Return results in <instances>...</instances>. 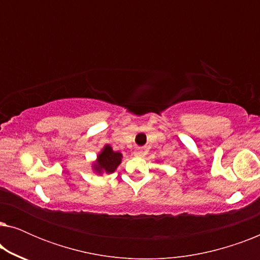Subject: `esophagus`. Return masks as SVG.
<instances>
[{
    "instance_id": "1",
    "label": "esophagus",
    "mask_w": 260,
    "mask_h": 260,
    "mask_svg": "<svg viewBox=\"0 0 260 260\" xmlns=\"http://www.w3.org/2000/svg\"><path fill=\"white\" fill-rule=\"evenodd\" d=\"M134 155L137 156V157H141V156L143 155V151H142L141 149H136V150L134 151Z\"/></svg>"
}]
</instances>
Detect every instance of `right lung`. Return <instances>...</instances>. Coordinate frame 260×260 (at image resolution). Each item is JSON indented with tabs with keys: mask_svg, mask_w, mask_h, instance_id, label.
<instances>
[{
	"mask_svg": "<svg viewBox=\"0 0 260 260\" xmlns=\"http://www.w3.org/2000/svg\"><path fill=\"white\" fill-rule=\"evenodd\" d=\"M122 161V154L118 151H113L110 145H105L101 154L97 157V163L93 166V169L98 174L113 173Z\"/></svg>",
	"mask_w": 260,
	"mask_h": 260,
	"instance_id": "add662e5",
	"label": "right lung"
}]
</instances>
